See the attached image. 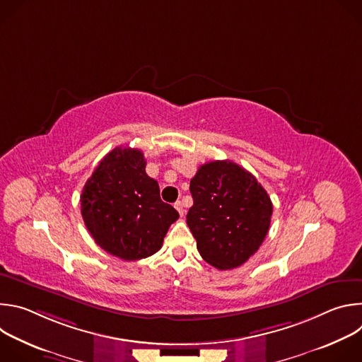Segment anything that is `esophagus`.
I'll return each mask as SVG.
<instances>
[{
    "label": "esophagus",
    "mask_w": 362,
    "mask_h": 362,
    "mask_svg": "<svg viewBox=\"0 0 362 362\" xmlns=\"http://www.w3.org/2000/svg\"><path fill=\"white\" fill-rule=\"evenodd\" d=\"M175 209L179 212V215H180V216H183V215H185V208H183V203H182L180 200H177V202L175 203Z\"/></svg>",
    "instance_id": "1"
}]
</instances>
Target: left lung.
I'll use <instances>...</instances> for the list:
<instances>
[{
	"mask_svg": "<svg viewBox=\"0 0 362 362\" xmlns=\"http://www.w3.org/2000/svg\"><path fill=\"white\" fill-rule=\"evenodd\" d=\"M186 222L203 259L226 271L259 249L271 225L272 202L256 177L230 160L202 165L190 180Z\"/></svg>",
	"mask_w": 362,
	"mask_h": 362,
	"instance_id": "left-lung-1",
	"label": "left lung"
}]
</instances>
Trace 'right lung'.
Wrapping results in <instances>:
<instances>
[{"mask_svg": "<svg viewBox=\"0 0 362 362\" xmlns=\"http://www.w3.org/2000/svg\"><path fill=\"white\" fill-rule=\"evenodd\" d=\"M80 202L95 243L123 261L156 253L179 218L173 206L160 199L159 183L147 176L141 150L132 147H116L101 159Z\"/></svg>", "mask_w": 362, "mask_h": 362, "instance_id": "1", "label": "right lung"}]
</instances>
